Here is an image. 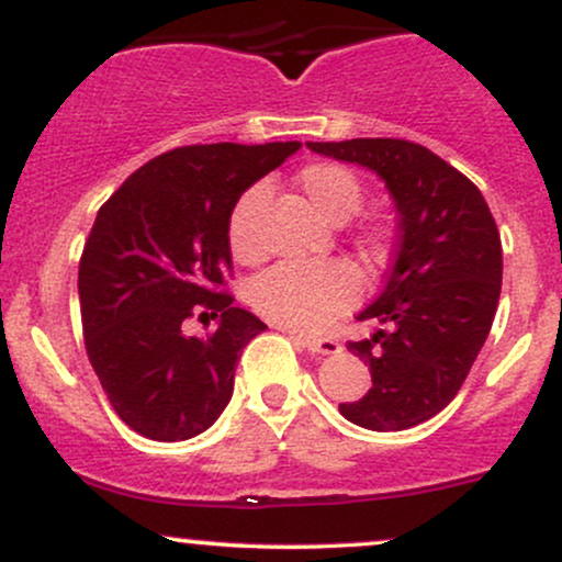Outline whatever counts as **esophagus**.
<instances>
[{"label": "esophagus", "mask_w": 562, "mask_h": 562, "mask_svg": "<svg viewBox=\"0 0 562 562\" xmlns=\"http://www.w3.org/2000/svg\"><path fill=\"white\" fill-rule=\"evenodd\" d=\"M290 338L312 353H338L340 351V344L333 338H314V335H301V333H290Z\"/></svg>", "instance_id": "1"}]
</instances>
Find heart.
Wrapping results in <instances>:
<instances>
[{
	"mask_svg": "<svg viewBox=\"0 0 562 562\" xmlns=\"http://www.w3.org/2000/svg\"><path fill=\"white\" fill-rule=\"evenodd\" d=\"M299 187L312 209L327 222H346L364 200L359 173L344 164L322 160L299 171ZM267 200L263 187L245 190L232 205L227 237L237 261L254 263L261 259L259 214ZM391 240V227L383 218H367L359 227V243L370 256H383ZM359 274L346 261L322 263H280L269 269L250 288V303L261 317L290 330H319L359 299Z\"/></svg>",
	"mask_w": 562,
	"mask_h": 562,
	"instance_id": "heart-1",
	"label": "heart"
}]
</instances>
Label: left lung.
I'll list each match as a JSON object with an SVG mask.
<instances>
[{
  "label": "left lung",
  "instance_id": "1",
  "mask_svg": "<svg viewBox=\"0 0 562 562\" xmlns=\"http://www.w3.org/2000/svg\"><path fill=\"white\" fill-rule=\"evenodd\" d=\"M319 156L375 171L398 214L383 293L359 319L380 330L348 351L370 364L372 389L340 415L367 430L415 428L465 383L492 330L502 290L499 229L465 173L406 139L306 142Z\"/></svg>",
  "mask_w": 562,
  "mask_h": 562
}]
</instances>
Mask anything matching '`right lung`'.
I'll return each instance as SVG.
<instances>
[{"label":"right lung","instance_id":"add662e5","mask_svg":"<svg viewBox=\"0 0 562 562\" xmlns=\"http://www.w3.org/2000/svg\"><path fill=\"white\" fill-rule=\"evenodd\" d=\"M301 142L187 145L147 160L97 211L79 261L83 344L128 428L184 441L216 423L243 348L267 325L232 306V205ZM218 318L205 339L187 318Z\"/></svg>","mask_w":562,"mask_h":562}]
</instances>
